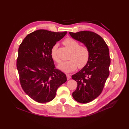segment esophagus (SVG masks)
<instances>
[{
    "mask_svg": "<svg viewBox=\"0 0 129 129\" xmlns=\"http://www.w3.org/2000/svg\"><path fill=\"white\" fill-rule=\"evenodd\" d=\"M66 76H67V79L68 80H70L71 79V76L69 74H67L66 75Z\"/></svg>",
    "mask_w": 129,
    "mask_h": 129,
    "instance_id": "1",
    "label": "esophagus"
}]
</instances>
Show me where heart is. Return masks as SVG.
Instances as JSON below:
<instances>
[{
	"label": "heart",
	"instance_id": "obj_1",
	"mask_svg": "<svg viewBox=\"0 0 129 129\" xmlns=\"http://www.w3.org/2000/svg\"><path fill=\"white\" fill-rule=\"evenodd\" d=\"M63 44L70 51L71 53L69 61L64 62L58 66V68L66 72H70L79 68H83L88 63L90 53L88 48L85 46H80L79 43L71 38L65 39ZM58 45L54 44L51 49V56L53 60L58 63L61 62L57 54Z\"/></svg>",
	"mask_w": 129,
	"mask_h": 129
}]
</instances>
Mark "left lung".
Returning a JSON list of instances; mask_svg holds the SVG:
<instances>
[{
	"mask_svg": "<svg viewBox=\"0 0 129 129\" xmlns=\"http://www.w3.org/2000/svg\"><path fill=\"white\" fill-rule=\"evenodd\" d=\"M69 33L72 38L83 43L89 51L87 64L71 77L78 84L76 90L72 93L73 99L80 103H88L100 95L109 76L111 62L109 50L104 40L94 32L85 30Z\"/></svg>",
	"mask_w": 129,
	"mask_h": 129,
	"instance_id": "obj_1",
	"label": "left lung"
}]
</instances>
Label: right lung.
I'll return each instance as SVG.
<instances>
[{
    "label": "right lung",
    "instance_id": "obj_1",
    "mask_svg": "<svg viewBox=\"0 0 129 129\" xmlns=\"http://www.w3.org/2000/svg\"><path fill=\"white\" fill-rule=\"evenodd\" d=\"M67 31L39 29L27 35L18 49L17 68L26 94L40 103L52 101L58 88L66 82L65 73L55 68L51 49Z\"/></svg>",
    "mask_w": 129,
    "mask_h": 129
}]
</instances>
